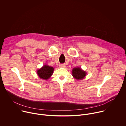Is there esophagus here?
Masks as SVG:
<instances>
[{
    "mask_svg": "<svg viewBox=\"0 0 126 126\" xmlns=\"http://www.w3.org/2000/svg\"><path fill=\"white\" fill-rule=\"evenodd\" d=\"M59 67L61 68H64L65 67V65L64 64H61L59 65Z\"/></svg>",
    "mask_w": 126,
    "mask_h": 126,
    "instance_id": "obj_1",
    "label": "esophagus"
}]
</instances>
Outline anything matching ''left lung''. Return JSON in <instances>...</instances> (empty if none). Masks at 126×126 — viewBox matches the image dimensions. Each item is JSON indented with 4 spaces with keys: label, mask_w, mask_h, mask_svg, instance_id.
<instances>
[{
    "label": "left lung",
    "mask_w": 126,
    "mask_h": 126,
    "mask_svg": "<svg viewBox=\"0 0 126 126\" xmlns=\"http://www.w3.org/2000/svg\"><path fill=\"white\" fill-rule=\"evenodd\" d=\"M72 73L73 77L78 80L83 79L87 74L86 71H83L79 67L73 68L72 71Z\"/></svg>",
    "instance_id": "left-lung-1"
}]
</instances>
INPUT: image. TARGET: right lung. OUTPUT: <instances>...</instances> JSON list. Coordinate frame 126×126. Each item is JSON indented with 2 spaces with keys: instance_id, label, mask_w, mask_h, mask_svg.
Segmentation results:
<instances>
[{
  "instance_id": "obj_1",
  "label": "right lung",
  "mask_w": 126,
  "mask_h": 126,
  "mask_svg": "<svg viewBox=\"0 0 126 126\" xmlns=\"http://www.w3.org/2000/svg\"><path fill=\"white\" fill-rule=\"evenodd\" d=\"M53 71V67L45 65L37 71V73L41 79L47 80L52 76Z\"/></svg>"
}]
</instances>
